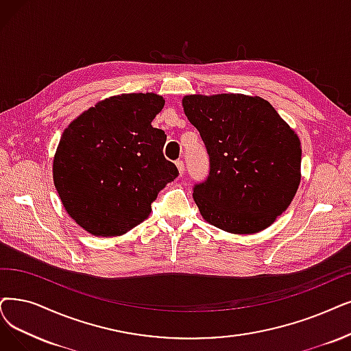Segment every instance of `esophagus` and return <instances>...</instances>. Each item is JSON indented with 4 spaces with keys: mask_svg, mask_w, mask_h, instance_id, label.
I'll use <instances>...</instances> for the list:
<instances>
[{
    "mask_svg": "<svg viewBox=\"0 0 351 351\" xmlns=\"http://www.w3.org/2000/svg\"><path fill=\"white\" fill-rule=\"evenodd\" d=\"M176 165H177V168H178L180 176H183V173H184V162L181 161V160H177V161H176Z\"/></svg>",
    "mask_w": 351,
    "mask_h": 351,
    "instance_id": "1",
    "label": "esophagus"
}]
</instances>
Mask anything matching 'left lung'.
Wrapping results in <instances>:
<instances>
[{
  "label": "left lung",
  "instance_id": "left-lung-1",
  "mask_svg": "<svg viewBox=\"0 0 351 351\" xmlns=\"http://www.w3.org/2000/svg\"><path fill=\"white\" fill-rule=\"evenodd\" d=\"M183 106L208 154V174L193 187L202 216L230 233L271 226L300 186L297 134L259 96L190 95Z\"/></svg>",
  "mask_w": 351,
  "mask_h": 351
}]
</instances>
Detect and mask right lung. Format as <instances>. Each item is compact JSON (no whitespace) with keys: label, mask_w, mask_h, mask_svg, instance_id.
Wrapping results in <instances>:
<instances>
[{"label":"right lung","mask_w":351,"mask_h":351,"mask_svg":"<svg viewBox=\"0 0 351 351\" xmlns=\"http://www.w3.org/2000/svg\"><path fill=\"white\" fill-rule=\"evenodd\" d=\"M164 108L154 93L112 96L75 119L56 151L53 178L67 213L96 236H118L141 223L167 183L178 177L151 122Z\"/></svg>","instance_id":"right-lung-1"}]
</instances>
